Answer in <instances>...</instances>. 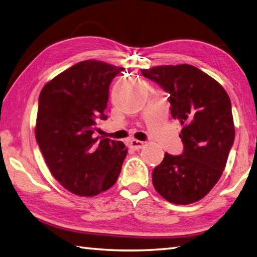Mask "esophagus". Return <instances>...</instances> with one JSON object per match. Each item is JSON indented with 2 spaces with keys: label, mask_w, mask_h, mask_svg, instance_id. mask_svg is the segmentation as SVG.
<instances>
[{
  "label": "esophagus",
  "mask_w": 257,
  "mask_h": 257,
  "mask_svg": "<svg viewBox=\"0 0 257 257\" xmlns=\"http://www.w3.org/2000/svg\"><path fill=\"white\" fill-rule=\"evenodd\" d=\"M144 144H145L144 142H142V141L132 140V141H130L128 146H130V148H132V150L138 151V150H141V148L144 146Z\"/></svg>",
  "instance_id": "1"
}]
</instances>
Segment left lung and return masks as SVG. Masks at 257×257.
Here are the masks:
<instances>
[{
	"instance_id": "left-lung-1",
	"label": "left lung",
	"mask_w": 257,
	"mask_h": 257,
	"mask_svg": "<svg viewBox=\"0 0 257 257\" xmlns=\"http://www.w3.org/2000/svg\"><path fill=\"white\" fill-rule=\"evenodd\" d=\"M169 92L172 116L180 122L184 153L165 154L153 170V185L167 201L190 204L207 196L225 168L234 142L231 101L223 87L190 65L141 70Z\"/></svg>"
}]
</instances>
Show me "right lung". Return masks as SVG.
<instances>
[{"mask_svg": "<svg viewBox=\"0 0 257 257\" xmlns=\"http://www.w3.org/2000/svg\"><path fill=\"white\" fill-rule=\"evenodd\" d=\"M123 70L84 60L44 85L38 101L36 141L51 175L75 195L93 197L115 184L127 148L96 138V119H106L109 87Z\"/></svg>", "mask_w": 257, "mask_h": 257, "instance_id": "right-lung-1", "label": "right lung"}]
</instances>
